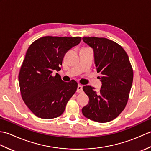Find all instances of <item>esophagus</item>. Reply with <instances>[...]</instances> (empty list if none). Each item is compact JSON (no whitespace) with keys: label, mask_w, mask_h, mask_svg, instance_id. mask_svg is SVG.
<instances>
[{"label":"esophagus","mask_w":151,"mask_h":151,"mask_svg":"<svg viewBox=\"0 0 151 151\" xmlns=\"http://www.w3.org/2000/svg\"><path fill=\"white\" fill-rule=\"evenodd\" d=\"M83 91V89H82V86L81 85H78V88H77V90H76V92L77 93H82Z\"/></svg>","instance_id":"obj_1"}]
</instances>
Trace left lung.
I'll return each mask as SVG.
<instances>
[{
  "label": "left lung",
  "mask_w": 151,
  "mask_h": 151,
  "mask_svg": "<svg viewBox=\"0 0 151 151\" xmlns=\"http://www.w3.org/2000/svg\"><path fill=\"white\" fill-rule=\"evenodd\" d=\"M82 40L93 49L102 82L99 92L91 86L83 87L89 102L82 109V114L92 121L106 123L118 117L126 106L132 85V67L127 52L115 41L97 37Z\"/></svg>",
  "instance_id": "left-lung-1"
}]
</instances>
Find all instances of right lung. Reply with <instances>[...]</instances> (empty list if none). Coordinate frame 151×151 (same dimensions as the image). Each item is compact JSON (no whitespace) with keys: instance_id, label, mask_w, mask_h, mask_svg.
I'll use <instances>...</instances> for the list:
<instances>
[{"instance_id":"obj_1","label":"right lung","mask_w":151,"mask_h":151,"mask_svg":"<svg viewBox=\"0 0 151 151\" xmlns=\"http://www.w3.org/2000/svg\"><path fill=\"white\" fill-rule=\"evenodd\" d=\"M81 37L45 36L32 43L19 74L21 97L32 113L41 119L60 116L77 89L72 80L63 82L59 71L66 52L77 45Z\"/></svg>"}]
</instances>
